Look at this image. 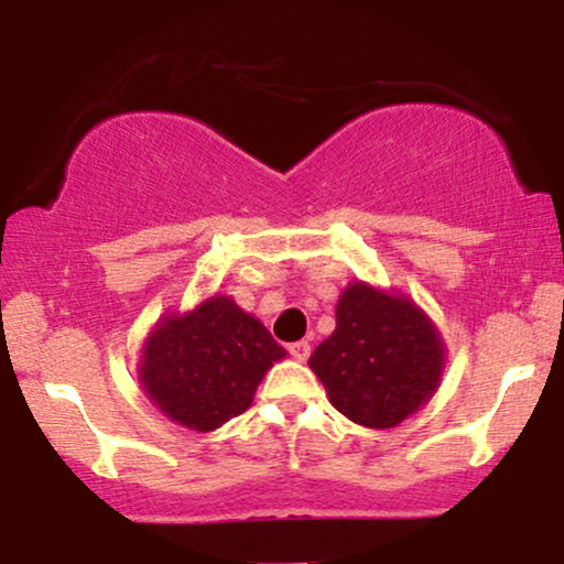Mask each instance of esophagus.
Here are the masks:
<instances>
[{"mask_svg":"<svg viewBox=\"0 0 564 564\" xmlns=\"http://www.w3.org/2000/svg\"><path fill=\"white\" fill-rule=\"evenodd\" d=\"M289 352H291V358H296V360H307L310 358V341H294V345H289Z\"/></svg>","mask_w":564,"mask_h":564,"instance_id":"1","label":"esophagus"}]
</instances>
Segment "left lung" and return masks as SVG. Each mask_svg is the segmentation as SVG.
I'll list each match as a JSON object with an SVG mask.
<instances>
[{
  "label": "left lung",
  "instance_id": "left-lung-1",
  "mask_svg": "<svg viewBox=\"0 0 564 564\" xmlns=\"http://www.w3.org/2000/svg\"><path fill=\"white\" fill-rule=\"evenodd\" d=\"M310 368L349 422L387 430L435 392L443 341L403 296L352 283L336 304V328L315 347Z\"/></svg>",
  "mask_w": 564,
  "mask_h": 564
}]
</instances>
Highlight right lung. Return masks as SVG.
Returning a JSON list of instances; mask_svg holds the SVG:
<instances>
[{
  "instance_id": "obj_1",
  "label": "right lung",
  "mask_w": 564,
  "mask_h": 564,
  "mask_svg": "<svg viewBox=\"0 0 564 564\" xmlns=\"http://www.w3.org/2000/svg\"><path fill=\"white\" fill-rule=\"evenodd\" d=\"M283 355L260 321L228 296H212L148 336L140 377L166 416L212 432L251 405L264 371Z\"/></svg>"
}]
</instances>
